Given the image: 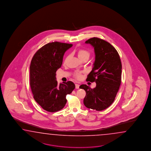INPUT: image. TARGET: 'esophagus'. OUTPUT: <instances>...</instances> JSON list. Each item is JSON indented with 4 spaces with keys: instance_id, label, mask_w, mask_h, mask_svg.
Here are the masks:
<instances>
[{
    "instance_id": "1",
    "label": "esophagus",
    "mask_w": 151,
    "mask_h": 151,
    "mask_svg": "<svg viewBox=\"0 0 151 151\" xmlns=\"http://www.w3.org/2000/svg\"><path fill=\"white\" fill-rule=\"evenodd\" d=\"M79 86H80V85H79L78 84V83H76V84H75V87H76V89L79 88Z\"/></svg>"
}]
</instances>
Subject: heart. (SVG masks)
<instances>
[{
  "label": "heart",
  "instance_id": "heart-1",
  "mask_svg": "<svg viewBox=\"0 0 151 151\" xmlns=\"http://www.w3.org/2000/svg\"><path fill=\"white\" fill-rule=\"evenodd\" d=\"M78 55L79 59H81L83 58H85V57H87V58H89L90 56V53L88 52V51H87L86 50H84V49H80L78 51ZM69 58V56H68L65 60V63H66V61H67V60ZM76 78H81V75L79 73H77L75 75Z\"/></svg>",
  "mask_w": 151,
  "mask_h": 151
}]
</instances>
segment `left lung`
Masks as SVG:
<instances>
[{"label": "left lung", "mask_w": 151, "mask_h": 151, "mask_svg": "<svg viewBox=\"0 0 151 151\" xmlns=\"http://www.w3.org/2000/svg\"><path fill=\"white\" fill-rule=\"evenodd\" d=\"M85 44L94 49L95 61L87 81H95L96 87L86 85L80 88L86 91L83 104L88 109L102 111L114 101L121 82L122 64L118 52L109 42L97 37H92Z\"/></svg>", "instance_id": "1"}]
</instances>
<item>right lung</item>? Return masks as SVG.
Segmentation results:
<instances>
[{"instance_id":"1","label":"right lung","mask_w":151,"mask_h":151,"mask_svg":"<svg viewBox=\"0 0 151 151\" xmlns=\"http://www.w3.org/2000/svg\"><path fill=\"white\" fill-rule=\"evenodd\" d=\"M72 44L52 42L43 46L34 55L30 66V85L34 99L41 107L54 112L63 109L66 96L75 88L73 82L58 83L56 72L61 66L65 52Z\"/></svg>"}]
</instances>
